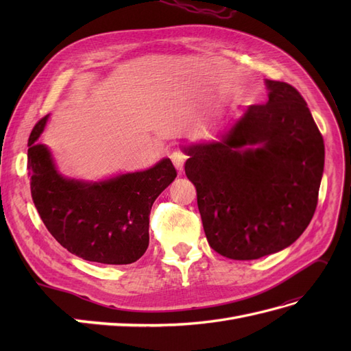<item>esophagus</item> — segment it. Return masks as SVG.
I'll return each instance as SVG.
<instances>
[{
	"instance_id": "esophagus-1",
	"label": "esophagus",
	"mask_w": 351,
	"mask_h": 351,
	"mask_svg": "<svg viewBox=\"0 0 351 351\" xmlns=\"http://www.w3.org/2000/svg\"><path fill=\"white\" fill-rule=\"evenodd\" d=\"M169 158H171V161H173L174 167L177 168V171H183L184 162H186V155H184V152H182V151H174V152H171V155H169Z\"/></svg>"
}]
</instances>
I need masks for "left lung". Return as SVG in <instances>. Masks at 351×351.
<instances>
[{
  "instance_id": "obj_1",
  "label": "left lung",
  "mask_w": 351,
  "mask_h": 351,
  "mask_svg": "<svg viewBox=\"0 0 351 351\" xmlns=\"http://www.w3.org/2000/svg\"><path fill=\"white\" fill-rule=\"evenodd\" d=\"M268 102L250 105L222 142L186 149L209 246L234 261L290 246L309 226L325 162L322 134L300 92L267 80ZM259 144L256 150L244 145Z\"/></svg>"
}]
</instances>
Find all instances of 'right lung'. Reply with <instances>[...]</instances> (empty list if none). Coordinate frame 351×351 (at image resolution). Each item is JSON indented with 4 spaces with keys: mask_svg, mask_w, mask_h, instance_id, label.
<instances>
[{
    "mask_svg": "<svg viewBox=\"0 0 351 351\" xmlns=\"http://www.w3.org/2000/svg\"><path fill=\"white\" fill-rule=\"evenodd\" d=\"M48 115L35 124L27 141V174L38 214L62 247L98 263H133L149 244V214L155 199L174 182L168 158L141 173L104 183L62 178L44 145H36Z\"/></svg>",
    "mask_w": 351,
    "mask_h": 351,
    "instance_id": "right-lung-1",
    "label": "right lung"
}]
</instances>
